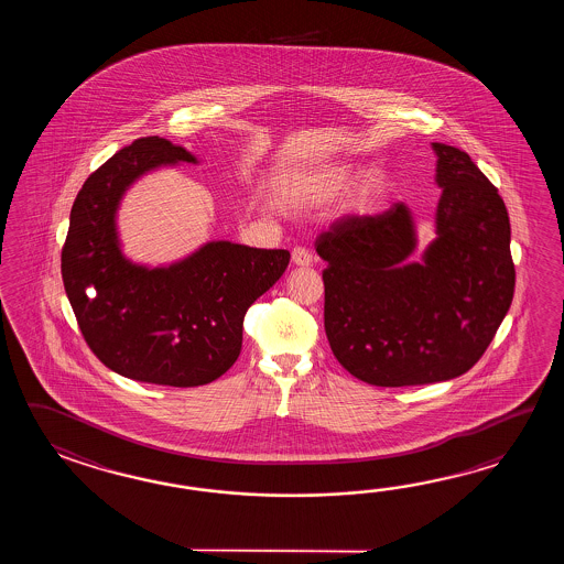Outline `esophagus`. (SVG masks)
<instances>
[{"instance_id": "esophagus-1", "label": "esophagus", "mask_w": 564, "mask_h": 564, "mask_svg": "<svg viewBox=\"0 0 564 564\" xmlns=\"http://www.w3.org/2000/svg\"><path fill=\"white\" fill-rule=\"evenodd\" d=\"M292 264L300 265V268H308L312 265V253L306 248H294L292 250Z\"/></svg>"}]
</instances>
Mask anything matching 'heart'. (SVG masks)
Returning <instances> with one entry per match:
<instances>
[{
    "label": "heart",
    "mask_w": 564,
    "mask_h": 564,
    "mask_svg": "<svg viewBox=\"0 0 564 564\" xmlns=\"http://www.w3.org/2000/svg\"><path fill=\"white\" fill-rule=\"evenodd\" d=\"M357 175L352 163H335L312 169L304 173L286 175L278 183L280 202L290 209H316L330 204L347 192ZM387 195V175L381 169L371 167L360 173L348 192L347 205L355 214H371L383 204Z\"/></svg>",
    "instance_id": "heart-1"
}]
</instances>
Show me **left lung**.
Listing matches in <instances>:
<instances>
[{"instance_id": "left-lung-1", "label": "left lung", "mask_w": 564, "mask_h": 564, "mask_svg": "<svg viewBox=\"0 0 564 564\" xmlns=\"http://www.w3.org/2000/svg\"><path fill=\"white\" fill-rule=\"evenodd\" d=\"M435 240L420 262L411 209L345 217L316 240L324 330L336 360L377 387L440 383L468 372L514 296L510 219L468 153L432 143Z\"/></svg>"}]
</instances>
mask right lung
Listing matches in <instances>:
<instances>
[{"mask_svg":"<svg viewBox=\"0 0 564 564\" xmlns=\"http://www.w3.org/2000/svg\"><path fill=\"white\" fill-rule=\"evenodd\" d=\"M197 163L187 149L144 137L85 181L62 248V280L86 345L110 371L141 383L199 387L238 360L246 311L284 274L288 250L207 241L169 265L120 250V199L144 173Z\"/></svg>","mask_w":564,"mask_h":564,"instance_id":"add662e5","label":"right lung"}]
</instances>
